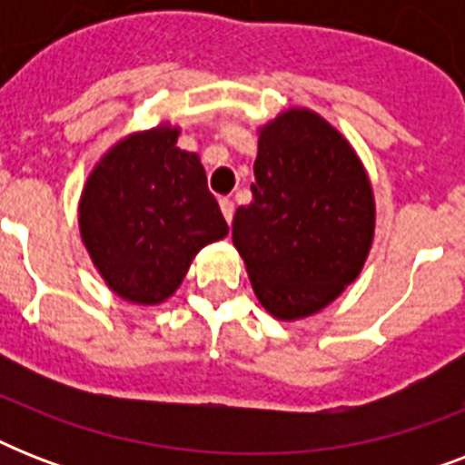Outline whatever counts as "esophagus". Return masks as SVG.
Instances as JSON below:
<instances>
[{
  "label": "esophagus",
  "instance_id": "34e87169",
  "mask_svg": "<svg viewBox=\"0 0 465 465\" xmlns=\"http://www.w3.org/2000/svg\"><path fill=\"white\" fill-rule=\"evenodd\" d=\"M219 207H222V214H224V219L232 224V219H233V203L229 200V197H222L219 200Z\"/></svg>",
  "mask_w": 465,
  "mask_h": 465
}]
</instances>
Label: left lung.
Masks as SVG:
<instances>
[{
    "label": "left lung",
    "mask_w": 465,
    "mask_h": 465,
    "mask_svg": "<svg viewBox=\"0 0 465 465\" xmlns=\"http://www.w3.org/2000/svg\"><path fill=\"white\" fill-rule=\"evenodd\" d=\"M253 203L233 214V246L258 302L280 321L316 313L364 268L374 193L350 142L309 108L258 130Z\"/></svg>",
    "instance_id": "obj_1"
}]
</instances>
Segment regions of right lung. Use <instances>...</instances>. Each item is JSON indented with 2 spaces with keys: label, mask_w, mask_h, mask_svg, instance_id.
<instances>
[{
  "label": "right lung",
  "mask_w": 465,
  "mask_h": 465,
  "mask_svg": "<svg viewBox=\"0 0 465 465\" xmlns=\"http://www.w3.org/2000/svg\"><path fill=\"white\" fill-rule=\"evenodd\" d=\"M178 134L168 123L127 134L101 156L79 200L91 261L133 304L166 302L197 251L229 233L200 156L175 147Z\"/></svg>",
  "instance_id": "right-lung-1"
}]
</instances>
